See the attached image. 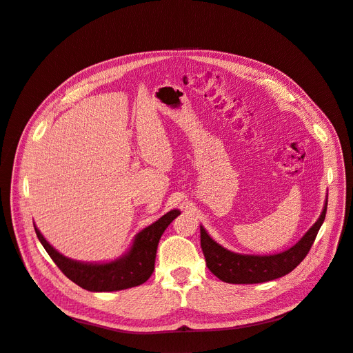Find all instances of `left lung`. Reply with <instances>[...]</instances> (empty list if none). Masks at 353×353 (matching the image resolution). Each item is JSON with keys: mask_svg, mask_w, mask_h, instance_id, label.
I'll return each mask as SVG.
<instances>
[{"mask_svg": "<svg viewBox=\"0 0 353 353\" xmlns=\"http://www.w3.org/2000/svg\"><path fill=\"white\" fill-rule=\"evenodd\" d=\"M327 211V199L317 221L292 248L275 255H245L219 245L207 230L200 225L201 249L208 270L223 283L229 284H259L290 274L297 268L314 243Z\"/></svg>", "mask_w": 353, "mask_h": 353, "instance_id": "1", "label": "left lung"}]
</instances>
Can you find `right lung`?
<instances>
[{"label": "right lung", "mask_w": 353, "mask_h": 353, "mask_svg": "<svg viewBox=\"0 0 353 353\" xmlns=\"http://www.w3.org/2000/svg\"><path fill=\"white\" fill-rule=\"evenodd\" d=\"M179 214V210L168 211L165 216L134 236L130 249L123 256L100 263L81 262L63 256L46 241L36 225L34 230L52 261L72 283L92 292H110L128 290L146 283L154 270L159 239L168 225Z\"/></svg>", "instance_id": "obj_1"}]
</instances>
